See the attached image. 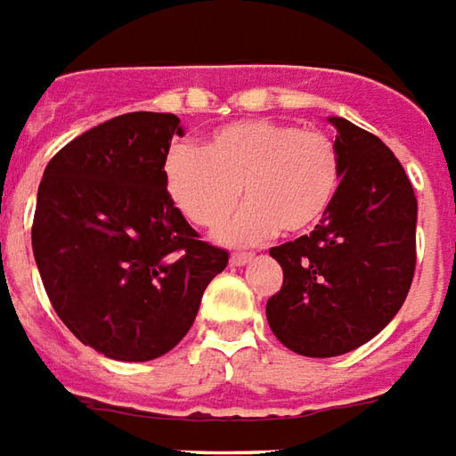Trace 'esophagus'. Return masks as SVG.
Segmentation results:
<instances>
[{"label":"esophagus","instance_id":"obj_1","mask_svg":"<svg viewBox=\"0 0 456 456\" xmlns=\"http://www.w3.org/2000/svg\"><path fill=\"white\" fill-rule=\"evenodd\" d=\"M252 259H255V255H252V252H238V255L231 256V265L232 266H245V265H249Z\"/></svg>","mask_w":456,"mask_h":456}]
</instances>
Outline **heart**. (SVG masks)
<instances>
[{
	"label": "heart",
	"mask_w": 456,
	"mask_h": 456,
	"mask_svg": "<svg viewBox=\"0 0 456 456\" xmlns=\"http://www.w3.org/2000/svg\"><path fill=\"white\" fill-rule=\"evenodd\" d=\"M166 187L190 224L216 231L242 201L248 208L224 231L231 245H255L276 231H313L327 216L338 184L337 142L320 129L245 119L221 126L204 151L175 143L167 151Z\"/></svg>",
	"instance_id": "1"
}]
</instances>
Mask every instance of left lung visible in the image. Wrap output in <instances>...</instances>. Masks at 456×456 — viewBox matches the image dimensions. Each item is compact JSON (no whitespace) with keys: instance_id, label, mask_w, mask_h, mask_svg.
Segmentation results:
<instances>
[{"instance_id":"left-lung-1","label":"left lung","mask_w":456,"mask_h":456,"mask_svg":"<svg viewBox=\"0 0 456 456\" xmlns=\"http://www.w3.org/2000/svg\"><path fill=\"white\" fill-rule=\"evenodd\" d=\"M337 126L341 184L310 235L269 249L283 283L266 303L281 344L331 358L378 337L409 296L416 272V194L378 136L344 118Z\"/></svg>"}]
</instances>
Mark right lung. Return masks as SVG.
Listing matches in <instances>:
<instances>
[{"label": "right lung", "instance_id": "right-lung-1", "mask_svg": "<svg viewBox=\"0 0 456 456\" xmlns=\"http://www.w3.org/2000/svg\"><path fill=\"white\" fill-rule=\"evenodd\" d=\"M173 112H126L88 129L47 163L33 255L54 313L115 361L175 348L228 252L200 240L166 187Z\"/></svg>", "mask_w": 456, "mask_h": 456}]
</instances>
